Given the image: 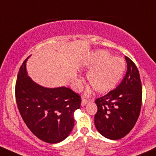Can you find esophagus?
<instances>
[{"label": "esophagus", "mask_w": 156, "mask_h": 156, "mask_svg": "<svg viewBox=\"0 0 156 156\" xmlns=\"http://www.w3.org/2000/svg\"><path fill=\"white\" fill-rule=\"evenodd\" d=\"M88 101H89V100L88 99H84V98H82V99H81V106L83 107V106L86 105L88 103Z\"/></svg>", "instance_id": "1"}]
</instances>
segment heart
I'll use <instances>...</instances> for the list:
<instances>
[{"label":"heart","instance_id":"obj_1","mask_svg":"<svg viewBox=\"0 0 156 156\" xmlns=\"http://www.w3.org/2000/svg\"><path fill=\"white\" fill-rule=\"evenodd\" d=\"M82 66L90 71L87 74L88 82L98 93H104L114 89L123 75L126 62L114 57L107 51L100 50L88 55Z\"/></svg>","mask_w":156,"mask_h":156}]
</instances>
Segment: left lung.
Wrapping results in <instances>:
<instances>
[{"mask_svg":"<svg viewBox=\"0 0 156 156\" xmlns=\"http://www.w3.org/2000/svg\"><path fill=\"white\" fill-rule=\"evenodd\" d=\"M127 72L117 88L95 101L98 111L94 123L98 132L111 140H119L131 132L141 108L142 86L138 69L125 57Z\"/></svg>","mask_w":156,"mask_h":156,"instance_id":"8db88e82","label":"left lung"}]
</instances>
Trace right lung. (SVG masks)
Wrapping results in <instances>:
<instances>
[{
  "instance_id": "right-lung-1",
  "label": "right lung",
  "mask_w": 156,
  "mask_h": 156,
  "mask_svg": "<svg viewBox=\"0 0 156 156\" xmlns=\"http://www.w3.org/2000/svg\"><path fill=\"white\" fill-rule=\"evenodd\" d=\"M20 67L16 98L23 120L33 134L49 144L65 140L73 129L74 112L81 107V96L69 88H48L27 75L26 62Z\"/></svg>"
}]
</instances>
